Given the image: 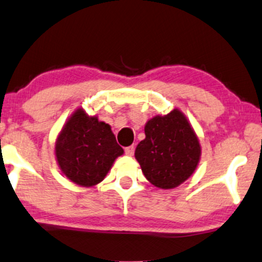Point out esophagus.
I'll return each instance as SVG.
<instances>
[{
  "mask_svg": "<svg viewBox=\"0 0 262 262\" xmlns=\"http://www.w3.org/2000/svg\"><path fill=\"white\" fill-rule=\"evenodd\" d=\"M134 150H135V147L134 146H128V147H126V148H124V152H126V154L127 156H133V154H134Z\"/></svg>",
  "mask_w": 262,
  "mask_h": 262,
  "instance_id": "1",
  "label": "esophagus"
}]
</instances>
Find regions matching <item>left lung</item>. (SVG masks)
<instances>
[{
  "instance_id": "obj_1",
  "label": "left lung",
  "mask_w": 262,
  "mask_h": 262,
  "mask_svg": "<svg viewBox=\"0 0 262 262\" xmlns=\"http://www.w3.org/2000/svg\"><path fill=\"white\" fill-rule=\"evenodd\" d=\"M146 139L135 149L143 174L154 186L173 189L196 169L201 145L185 115L178 109L156 116L145 126Z\"/></svg>"
}]
</instances>
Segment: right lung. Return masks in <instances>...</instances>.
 <instances>
[{"label": "right lung", "mask_w": 262, "mask_h": 262, "mask_svg": "<svg viewBox=\"0 0 262 262\" xmlns=\"http://www.w3.org/2000/svg\"><path fill=\"white\" fill-rule=\"evenodd\" d=\"M123 149L108 123L88 116L82 108L68 120L56 142V157L62 173L77 185L101 183Z\"/></svg>", "instance_id": "right-lung-1"}]
</instances>
